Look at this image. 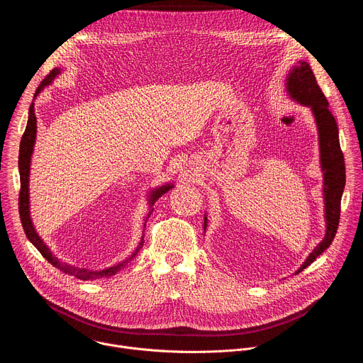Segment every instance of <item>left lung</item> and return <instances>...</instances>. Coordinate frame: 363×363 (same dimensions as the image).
Here are the masks:
<instances>
[{
  "label": "left lung",
  "instance_id": "left-lung-1",
  "mask_svg": "<svg viewBox=\"0 0 363 363\" xmlns=\"http://www.w3.org/2000/svg\"><path fill=\"white\" fill-rule=\"evenodd\" d=\"M286 91L289 97L306 106L312 112L318 128L319 152H320V169L323 174V203H325V237L307 255L304 263L294 272L300 273L303 269L312 264L316 258L332 244L340 217V199L345 189V160L340 150L339 129L333 115L329 111V103L322 93L315 74L307 62H298L293 66L286 77ZM208 225V218L203 217V233Z\"/></svg>",
  "mask_w": 363,
  "mask_h": 363
}]
</instances>
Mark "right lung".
Here are the masks:
<instances>
[{"label": "right lung", "mask_w": 363, "mask_h": 363, "mask_svg": "<svg viewBox=\"0 0 363 363\" xmlns=\"http://www.w3.org/2000/svg\"><path fill=\"white\" fill-rule=\"evenodd\" d=\"M62 73L60 69H55L53 72H51L43 82L41 84L38 86V89L35 90V94H34V100L37 99V96L47 87L50 86L51 83L55 82V79ZM34 100L31 103L30 106V111H28V121H27V126H26V130H24V135L21 138V142H20V153H18V171H20V182H21V189H20V198H18V205H20V217H21V224H23V228L26 231V235L27 238L30 240V242L41 252V255L45 258V260L53 264L56 269H59L60 272L66 273V274H70L73 277H77L80 280H97V279H101V277H112L115 276L116 273H119L121 270H123L133 258L136 257V254L140 251L142 245H143V235L145 233H142V237H140V241L138 242L136 248L133 250V252L130 255H128L126 258H123L122 262L111 266V267H106V269H101V270H90V269H84V267H79V266H74V264H70V263H66V262H62L59 260V258L53 254V251H51L48 248V245L44 242V240L38 235L34 224H33V218H31V213H30V169H31V158H33V152H34V145H35V138H37V118H35V113H34ZM174 188V182H165L160 186H155V188H150L147 191V210L149 213L146 214L145 217V221H143V227H146V220L149 218V216L152 214L153 210L152 205L157 202L158 198H161L165 192H168L169 189ZM145 231V230H143Z\"/></svg>", "instance_id": "right-lung-1"}]
</instances>
